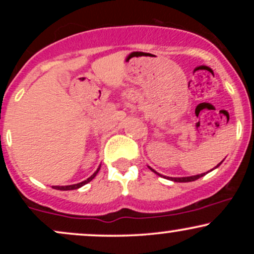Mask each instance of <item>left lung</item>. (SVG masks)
I'll return each mask as SVG.
<instances>
[{"mask_svg":"<svg viewBox=\"0 0 254 254\" xmlns=\"http://www.w3.org/2000/svg\"><path fill=\"white\" fill-rule=\"evenodd\" d=\"M222 162V161H221ZM221 162L220 164H218L216 167H218V166L221 165ZM151 170V168H150ZM154 172V173H156V174H159L157 173V172H155L154 170H151ZM204 174L205 173H202V174H198V176H193V177H184V178H168V179H171V180H173V182H177V183H189V182H194V180H197V179H199L200 177H203ZM159 176H161V174H159Z\"/></svg>","mask_w":254,"mask_h":254,"instance_id":"left-lung-1","label":"left lung"}]
</instances>
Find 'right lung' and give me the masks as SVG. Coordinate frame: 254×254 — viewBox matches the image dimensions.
Returning <instances> with one entry per match:
<instances>
[{"label": "right lung", "instance_id": "obj_1", "mask_svg": "<svg viewBox=\"0 0 254 254\" xmlns=\"http://www.w3.org/2000/svg\"><path fill=\"white\" fill-rule=\"evenodd\" d=\"M99 170H100V167L98 168L97 171L94 172V173L92 174V176H90L88 179L87 180H84V182H82V183H78V184H74V185H68V186H55L54 189H56V190H62V191H66V190H76V189H78V188H81V186H83V185H86L87 183H89L90 180L92 179H94V177L97 176V173L99 172Z\"/></svg>", "mask_w": 254, "mask_h": 254}]
</instances>
